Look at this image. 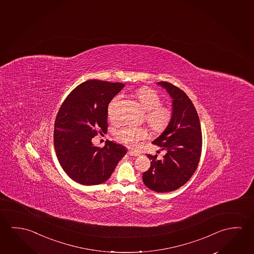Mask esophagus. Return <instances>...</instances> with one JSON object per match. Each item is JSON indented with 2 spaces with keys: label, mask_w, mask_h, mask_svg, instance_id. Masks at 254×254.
Wrapping results in <instances>:
<instances>
[{
  "label": "esophagus",
  "mask_w": 254,
  "mask_h": 254,
  "mask_svg": "<svg viewBox=\"0 0 254 254\" xmlns=\"http://www.w3.org/2000/svg\"><path fill=\"white\" fill-rule=\"evenodd\" d=\"M128 153L130 156H138L139 155V153H137L136 151H133V150H129Z\"/></svg>",
  "instance_id": "34e87169"
}]
</instances>
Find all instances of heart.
Returning <instances> with one entry per match:
<instances>
[{"label": "heart", "instance_id": "1", "mask_svg": "<svg viewBox=\"0 0 254 254\" xmlns=\"http://www.w3.org/2000/svg\"><path fill=\"white\" fill-rule=\"evenodd\" d=\"M137 99L143 108L146 110L145 122L151 129L160 132L167 128L172 117V112L168 107L161 105L160 94L153 89L143 87L137 91ZM121 95L114 97L108 107V116L111 121L118 119L117 107L121 101ZM117 139L129 146H136L138 142L145 140L148 136L146 129L142 127H135L132 125H125L116 133Z\"/></svg>", "mask_w": 254, "mask_h": 254}]
</instances>
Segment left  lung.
I'll return each mask as SVG.
<instances>
[{
  "label": "left lung",
  "mask_w": 254,
  "mask_h": 254,
  "mask_svg": "<svg viewBox=\"0 0 254 254\" xmlns=\"http://www.w3.org/2000/svg\"><path fill=\"white\" fill-rule=\"evenodd\" d=\"M157 84L173 100L172 117L165 130L153 141L165 155L159 160L157 154H147L151 167L142 177L150 190L169 192L184 186L196 171L201 155V127L193 103L184 91L165 81Z\"/></svg>",
  "instance_id": "left-lung-1"
}]
</instances>
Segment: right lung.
<instances>
[{
    "label": "right lung",
    "instance_id": "1",
    "mask_svg": "<svg viewBox=\"0 0 254 254\" xmlns=\"http://www.w3.org/2000/svg\"><path fill=\"white\" fill-rule=\"evenodd\" d=\"M125 87L122 83L85 81L68 94L55 122L54 145L65 173L84 186L107 181L127 153L124 145L107 140L104 147L93 145L98 133L107 132L108 107Z\"/></svg>",
    "mask_w": 254,
    "mask_h": 254
}]
</instances>
